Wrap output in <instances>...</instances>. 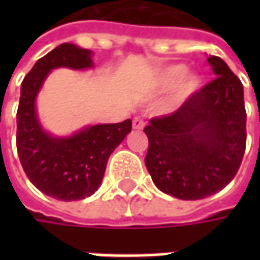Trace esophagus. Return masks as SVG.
I'll list each match as a JSON object with an SVG mask.
<instances>
[{"mask_svg":"<svg viewBox=\"0 0 260 260\" xmlns=\"http://www.w3.org/2000/svg\"><path fill=\"white\" fill-rule=\"evenodd\" d=\"M145 127V120L140 118V117H135L133 118V128L135 130H142Z\"/></svg>","mask_w":260,"mask_h":260,"instance_id":"obj_1","label":"esophagus"}]
</instances>
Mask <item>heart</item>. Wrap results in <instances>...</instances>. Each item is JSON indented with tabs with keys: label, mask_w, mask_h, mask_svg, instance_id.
Here are the masks:
<instances>
[{
	"label": "heart",
	"mask_w": 260,
	"mask_h": 260,
	"mask_svg": "<svg viewBox=\"0 0 260 260\" xmlns=\"http://www.w3.org/2000/svg\"><path fill=\"white\" fill-rule=\"evenodd\" d=\"M159 84L164 88L174 86L168 107L178 108L198 92L201 88V78L197 74H185V66L175 65L166 68L160 74Z\"/></svg>",
	"instance_id": "heart-1"
}]
</instances>
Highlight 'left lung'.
<instances>
[{
	"label": "left lung",
	"instance_id": "1",
	"mask_svg": "<svg viewBox=\"0 0 260 260\" xmlns=\"http://www.w3.org/2000/svg\"><path fill=\"white\" fill-rule=\"evenodd\" d=\"M207 60L217 78L145 127L146 168L162 192L179 200H203L223 189L245 155L243 85L221 57Z\"/></svg>",
	"mask_w": 260,
	"mask_h": 260
}]
</instances>
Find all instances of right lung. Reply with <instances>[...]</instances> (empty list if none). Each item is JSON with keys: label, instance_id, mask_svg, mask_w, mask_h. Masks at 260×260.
<instances>
[{"label": "right lung", "instance_id": "1", "mask_svg": "<svg viewBox=\"0 0 260 260\" xmlns=\"http://www.w3.org/2000/svg\"><path fill=\"white\" fill-rule=\"evenodd\" d=\"M86 69L91 52L62 43L39 59L21 84L17 110V152L27 178L43 194L60 201L92 195L103 181L110 155L132 132V120L89 125L71 137H52L37 120L36 96L55 68Z\"/></svg>", "mask_w": 260, "mask_h": 260}]
</instances>
